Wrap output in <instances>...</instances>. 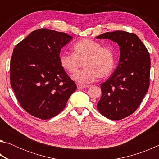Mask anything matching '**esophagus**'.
Segmentation results:
<instances>
[{
    "label": "esophagus",
    "mask_w": 159,
    "mask_h": 159,
    "mask_svg": "<svg viewBox=\"0 0 159 159\" xmlns=\"http://www.w3.org/2000/svg\"><path fill=\"white\" fill-rule=\"evenodd\" d=\"M77 87L79 89H83V88H86L88 87H89V86L87 85H80V84H78L77 85Z\"/></svg>",
    "instance_id": "obj_1"
}]
</instances>
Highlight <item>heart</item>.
Segmentation results:
<instances>
[{"label": "heart", "instance_id": "heart-1", "mask_svg": "<svg viewBox=\"0 0 159 159\" xmlns=\"http://www.w3.org/2000/svg\"><path fill=\"white\" fill-rule=\"evenodd\" d=\"M73 54L64 52L60 56V63L64 70L73 74L83 61L84 69L72 76L79 84L94 82L98 77L106 78L112 73L115 65V55L112 48L104 47L90 39H83L72 46Z\"/></svg>", "mask_w": 159, "mask_h": 159}]
</instances>
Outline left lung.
Here are the masks:
<instances>
[{"instance_id":"obj_1","label":"left lung","mask_w":159,"mask_h":159,"mask_svg":"<svg viewBox=\"0 0 159 159\" xmlns=\"http://www.w3.org/2000/svg\"><path fill=\"white\" fill-rule=\"evenodd\" d=\"M96 38L116 42L120 52L114 72L100 84L102 97L97 108L107 118L123 119L135 111L149 89V53L134 34L116 31Z\"/></svg>"}]
</instances>
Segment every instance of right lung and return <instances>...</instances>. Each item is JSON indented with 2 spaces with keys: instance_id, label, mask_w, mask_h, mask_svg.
Masks as SVG:
<instances>
[{
  "instance_id": "right-lung-1",
  "label": "right lung",
  "mask_w": 159,
  "mask_h": 159,
  "mask_svg": "<svg viewBox=\"0 0 159 159\" xmlns=\"http://www.w3.org/2000/svg\"><path fill=\"white\" fill-rule=\"evenodd\" d=\"M71 39L66 33L37 29L13 50L10 84L29 114L43 120L55 116L76 90L60 63V50Z\"/></svg>"
}]
</instances>
